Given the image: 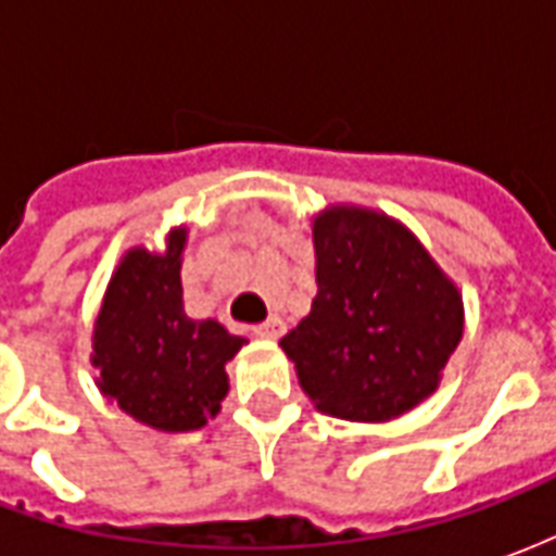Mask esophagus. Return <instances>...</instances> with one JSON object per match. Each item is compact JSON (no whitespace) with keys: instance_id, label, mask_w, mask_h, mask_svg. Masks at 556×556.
Listing matches in <instances>:
<instances>
[{"instance_id":"obj_1","label":"esophagus","mask_w":556,"mask_h":556,"mask_svg":"<svg viewBox=\"0 0 556 556\" xmlns=\"http://www.w3.org/2000/svg\"><path fill=\"white\" fill-rule=\"evenodd\" d=\"M282 333H286V321L277 318V315H270L265 325L255 327V337H262V339H279Z\"/></svg>"}]
</instances>
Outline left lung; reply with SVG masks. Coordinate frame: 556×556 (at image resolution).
<instances>
[{"mask_svg":"<svg viewBox=\"0 0 556 556\" xmlns=\"http://www.w3.org/2000/svg\"><path fill=\"white\" fill-rule=\"evenodd\" d=\"M313 243V309L279 342L303 393L349 422L408 414L462 342V291L405 223L375 207L327 205Z\"/></svg>","mask_w":556,"mask_h":556,"instance_id":"1","label":"left lung"}]
</instances>
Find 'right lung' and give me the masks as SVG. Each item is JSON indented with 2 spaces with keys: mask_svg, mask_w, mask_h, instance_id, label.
Wrapping results in <instances>:
<instances>
[{
  "mask_svg": "<svg viewBox=\"0 0 556 556\" xmlns=\"http://www.w3.org/2000/svg\"><path fill=\"white\" fill-rule=\"evenodd\" d=\"M187 226H172L163 250L130 247L115 265L91 330L94 384L106 402L154 431H195L229 393L226 363L243 337L184 313Z\"/></svg>",
  "mask_w": 556,
  "mask_h": 556,
  "instance_id": "add662e5",
  "label": "right lung"
}]
</instances>
